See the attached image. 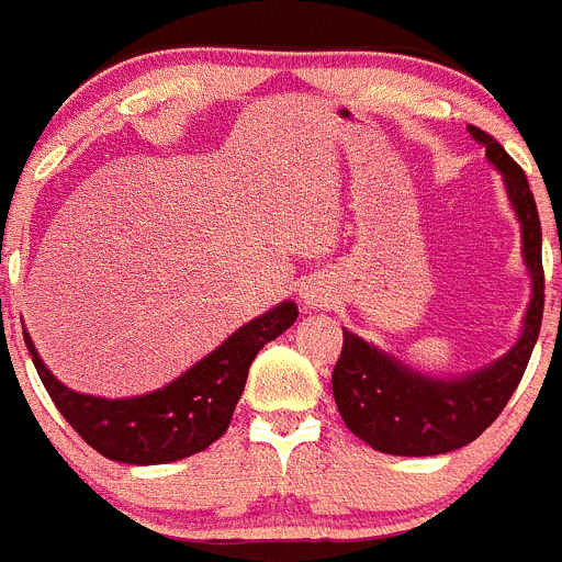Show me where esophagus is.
I'll use <instances>...</instances> for the list:
<instances>
[{
	"label": "esophagus",
	"mask_w": 562,
	"mask_h": 562,
	"mask_svg": "<svg viewBox=\"0 0 562 562\" xmlns=\"http://www.w3.org/2000/svg\"><path fill=\"white\" fill-rule=\"evenodd\" d=\"M299 296H302V302H305L307 307H327L329 302H333V288H329V282L324 280V277H311V280L302 285Z\"/></svg>",
	"instance_id": "1"
}]
</instances>
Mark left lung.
Listing matches in <instances>:
<instances>
[{
  "instance_id": "1",
  "label": "left lung",
  "mask_w": 562,
  "mask_h": 562,
  "mask_svg": "<svg viewBox=\"0 0 562 562\" xmlns=\"http://www.w3.org/2000/svg\"><path fill=\"white\" fill-rule=\"evenodd\" d=\"M469 135L485 146V157L502 175L510 207L521 224V257L532 280L521 333L494 363L465 374L432 376L344 329V349L333 371L335 405L346 427L376 452L432 458L480 438L505 411L541 333V218L535 196L521 166L502 149L499 140L471 124Z\"/></svg>"
}]
</instances>
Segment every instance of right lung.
<instances>
[{"instance_id":"add662e5","label":"right lung","mask_w":562,"mask_h":562,"mask_svg":"<svg viewBox=\"0 0 562 562\" xmlns=\"http://www.w3.org/2000/svg\"><path fill=\"white\" fill-rule=\"evenodd\" d=\"M296 316V302L285 299L235 329L222 346L196 360L177 380L124 400L71 391L46 369L27 329L24 344L55 407L88 447L119 463L160 465L191 458L227 432L251 360L269 340L285 333Z\"/></svg>"}]
</instances>
